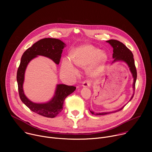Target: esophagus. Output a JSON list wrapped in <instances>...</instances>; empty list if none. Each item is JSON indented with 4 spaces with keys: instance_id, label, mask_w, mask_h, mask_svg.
Listing matches in <instances>:
<instances>
[{
    "instance_id": "1",
    "label": "esophagus",
    "mask_w": 152,
    "mask_h": 152,
    "mask_svg": "<svg viewBox=\"0 0 152 152\" xmlns=\"http://www.w3.org/2000/svg\"><path fill=\"white\" fill-rule=\"evenodd\" d=\"M82 86L83 87H90L91 86V82L90 80H86L83 82Z\"/></svg>"
}]
</instances>
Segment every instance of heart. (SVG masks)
Segmentation results:
<instances>
[{
	"mask_svg": "<svg viewBox=\"0 0 152 152\" xmlns=\"http://www.w3.org/2000/svg\"><path fill=\"white\" fill-rule=\"evenodd\" d=\"M107 60L105 53L92 45H86L80 46L73 50L70 59L64 58L62 62V69L70 73H75L76 69L73 62L77 66H88L89 71L93 75H99L103 70Z\"/></svg>",
	"mask_w": 152,
	"mask_h": 152,
	"instance_id": "obj_1",
	"label": "heart"
}]
</instances>
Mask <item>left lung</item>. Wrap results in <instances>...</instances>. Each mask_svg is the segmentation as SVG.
I'll list each match as a JSON object with an SVG mask.
<instances>
[{
	"label": "left lung",
	"instance_id": "1",
	"mask_svg": "<svg viewBox=\"0 0 152 152\" xmlns=\"http://www.w3.org/2000/svg\"><path fill=\"white\" fill-rule=\"evenodd\" d=\"M107 42L110 43L111 46L113 48V58L114 59V62L115 61H123L126 62L128 67H129V70L131 71L133 78H134V82H133V89L134 91H135V82L137 80V69L135 66V61L134 59V55L132 52L124 44L120 41L115 39H110L106 41ZM134 96V93L133 95L132 96L131 99H130L129 101H131L133 97ZM125 106V105H124ZM123 106L121 108H120V110L113 112H107V113H94L93 111H90L91 113L92 114L96 115H106L110 113L117 112L119 111H121L123 108L124 107Z\"/></svg>",
	"mask_w": 152,
	"mask_h": 152
}]
</instances>
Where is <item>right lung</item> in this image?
<instances>
[{
    "instance_id": "1",
    "label": "right lung",
    "mask_w": 152,
    "mask_h": 152,
    "mask_svg": "<svg viewBox=\"0 0 152 152\" xmlns=\"http://www.w3.org/2000/svg\"><path fill=\"white\" fill-rule=\"evenodd\" d=\"M64 47H66V45L60 39L51 38L41 39L23 53L17 70V81L21 100L32 111L48 118H54L58 115L62 110L65 99L75 91L76 87L64 84H58L54 96L50 101L44 103H34L28 99L24 93L23 85L25 73L29 62L38 55L48 57L55 64H59Z\"/></svg>"
}]
</instances>
